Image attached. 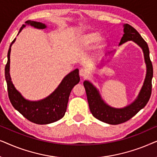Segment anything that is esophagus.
<instances>
[{
	"mask_svg": "<svg viewBox=\"0 0 157 157\" xmlns=\"http://www.w3.org/2000/svg\"><path fill=\"white\" fill-rule=\"evenodd\" d=\"M79 75L81 77H83V78H85V77L88 76V71L86 69H84V68H81L79 70Z\"/></svg>",
	"mask_w": 157,
	"mask_h": 157,
	"instance_id": "34e87169",
	"label": "esophagus"
}]
</instances>
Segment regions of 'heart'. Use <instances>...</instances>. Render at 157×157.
I'll use <instances>...</instances> for the list:
<instances>
[{
    "mask_svg": "<svg viewBox=\"0 0 157 157\" xmlns=\"http://www.w3.org/2000/svg\"><path fill=\"white\" fill-rule=\"evenodd\" d=\"M99 38V33L97 32H92V33H89L85 34L83 36V40L86 44L87 45H91L93 44L94 42H96V40ZM105 45V39L104 38H101L99 40V44H98V46L100 48L104 47Z\"/></svg>",
    "mask_w": 157,
    "mask_h": 157,
    "instance_id": "obj_1",
    "label": "heart"
}]
</instances>
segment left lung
<instances>
[{
	"mask_svg": "<svg viewBox=\"0 0 157 157\" xmlns=\"http://www.w3.org/2000/svg\"><path fill=\"white\" fill-rule=\"evenodd\" d=\"M124 35L119 45L128 40H133L142 48L147 64V76L138 97L134 102L124 109H114L105 104L95 87L86 81L83 82L90 111L96 119L105 123L117 125L126 122L136 114L149 101L151 94L153 66L149 57V50L147 42L144 40L139 32L129 24L124 25Z\"/></svg>",
	"mask_w": 157,
	"mask_h": 157,
	"instance_id": "1",
	"label": "left lung"
}]
</instances>
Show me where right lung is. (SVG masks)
Returning <instances> with one entry per match:
<instances>
[{
  "label": "right lung",
  "mask_w": 157,
  "mask_h": 157,
  "mask_svg": "<svg viewBox=\"0 0 157 157\" xmlns=\"http://www.w3.org/2000/svg\"><path fill=\"white\" fill-rule=\"evenodd\" d=\"M37 29H45L46 25L36 21H25ZM25 26L23 25L18 33ZM16 38L10 44L8 52V61L5 67V76L7 82V89L10 101L13 106L19 111L25 119L37 124H48L62 119L65 115L67 108L68 98L71 91L75 85L80 81L78 69H75L63 79L59 87L50 96L38 101H30L25 100L21 94L15 89L10 77V47Z\"/></svg>",
  "instance_id": "add662e5"
}]
</instances>
